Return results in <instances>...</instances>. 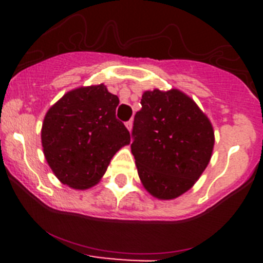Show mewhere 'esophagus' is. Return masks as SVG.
<instances>
[{
    "mask_svg": "<svg viewBox=\"0 0 263 263\" xmlns=\"http://www.w3.org/2000/svg\"><path fill=\"white\" fill-rule=\"evenodd\" d=\"M125 125H126L127 130H129V132H132V129H133V121H132V120L127 121V122Z\"/></svg>",
    "mask_w": 263,
    "mask_h": 263,
    "instance_id": "obj_1",
    "label": "esophagus"
}]
</instances>
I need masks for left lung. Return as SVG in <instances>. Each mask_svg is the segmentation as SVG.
<instances>
[{
  "instance_id": "1",
  "label": "left lung",
  "mask_w": 263,
  "mask_h": 263,
  "mask_svg": "<svg viewBox=\"0 0 263 263\" xmlns=\"http://www.w3.org/2000/svg\"><path fill=\"white\" fill-rule=\"evenodd\" d=\"M134 116L132 153L148 194L170 200L188 191L212 157L211 121L178 89L146 90Z\"/></svg>"
}]
</instances>
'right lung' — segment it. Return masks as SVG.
<instances>
[{"mask_svg":"<svg viewBox=\"0 0 263 263\" xmlns=\"http://www.w3.org/2000/svg\"><path fill=\"white\" fill-rule=\"evenodd\" d=\"M120 100L104 84L67 92L46 113L42 146L63 184L87 190L103 178L113 155L130 143V133L116 118Z\"/></svg>","mask_w":263,"mask_h":263,"instance_id":"obj_1","label":"right lung"}]
</instances>
